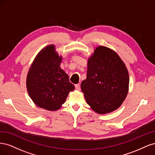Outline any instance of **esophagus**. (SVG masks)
Listing matches in <instances>:
<instances>
[{
  "instance_id": "obj_1",
  "label": "esophagus",
  "mask_w": 155,
  "mask_h": 155,
  "mask_svg": "<svg viewBox=\"0 0 155 155\" xmlns=\"http://www.w3.org/2000/svg\"><path fill=\"white\" fill-rule=\"evenodd\" d=\"M75 87H76V88L78 91H79L80 90V84L78 83V84H76V85H75Z\"/></svg>"
}]
</instances>
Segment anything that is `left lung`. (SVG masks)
Here are the masks:
<instances>
[{
	"label": "left lung",
	"instance_id": "8db88e82",
	"mask_svg": "<svg viewBox=\"0 0 155 155\" xmlns=\"http://www.w3.org/2000/svg\"><path fill=\"white\" fill-rule=\"evenodd\" d=\"M129 84L128 70L118 54L97 46L88 59L87 78L81 84L87 104L100 114L114 111L125 100Z\"/></svg>",
	"mask_w": 155,
	"mask_h": 155
}]
</instances>
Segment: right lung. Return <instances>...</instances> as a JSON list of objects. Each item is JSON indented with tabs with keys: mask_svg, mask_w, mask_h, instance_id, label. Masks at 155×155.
Returning a JSON list of instances; mask_svg holds the SVG:
<instances>
[{
	"mask_svg": "<svg viewBox=\"0 0 155 155\" xmlns=\"http://www.w3.org/2000/svg\"><path fill=\"white\" fill-rule=\"evenodd\" d=\"M62 56L55 45L45 46L36 55L26 78V88L34 104L50 111L58 110L75 88L60 64Z\"/></svg>",
	"mask_w": 155,
	"mask_h": 155,
	"instance_id": "1",
	"label": "right lung"
}]
</instances>
